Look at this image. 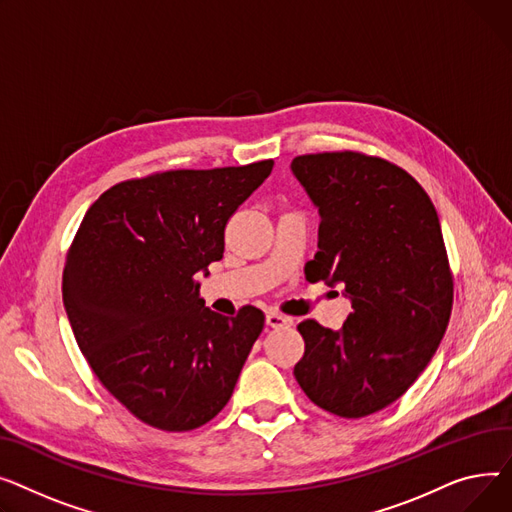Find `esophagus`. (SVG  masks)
<instances>
[{"label": "esophagus", "mask_w": 512, "mask_h": 512, "mask_svg": "<svg viewBox=\"0 0 512 512\" xmlns=\"http://www.w3.org/2000/svg\"><path fill=\"white\" fill-rule=\"evenodd\" d=\"M291 320L289 318H285L283 314H279V312H268L266 314V324L270 326V328H281V326H287Z\"/></svg>", "instance_id": "obj_1"}]
</instances>
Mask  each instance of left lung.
Wrapping results in <instances>:
<instances>
[{
    "label": "left lung",
    "instance_id": "8db88e82",
    "mask_svg": "<svg viewBox=\"0 0 512 512\" xmlns=\"http://www.w3.org/2000/svg\"><path fill=\"white\" fill-rule=\"evenodd\" d=\"M291 171L318 206L310 283L341 285L353 312L341 330L297 324L293 368L312 403L366 417L407 393L436 353L453 310V273L436 208L415 179L357 150L302 155Z\"/></svg>",
    "mask_w": 512,
    "mask_h": 512
}]
</instances>
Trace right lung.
I'll list each match as a JSON object with an SVG mask.
<instances>
[{
	"mask_svg": "<svg viewBox=\"0 0 512 512\" xmlns=\"http://www.w3.org/2000/svg\"><path fill=\"white\" fill-rule=\"evenodd\" d=\"M273 165L126 179L93 202L74 235L62 291L76 343L101 384L148 426L200 428L233 395L264 314L208 310L196 277L223 258L227 221Z\"/></svg>",
	"mask_w": 512,
	"mask_h": 512,
	"instance_id": "add662e5",
	"label": "right lung"
}]
</instances>
